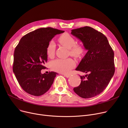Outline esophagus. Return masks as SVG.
Segmentation results:
<instances>
[{"mask_svg": "<svg viewBox=\"0 0 128 128\" xmlns=\"http://www.w3.org/2000/svg\"><path fill=\"white\" fill-rule=\"evenodd\" d=\"M62 75H63L66 78H68L70 76V75H69V74H62Z\"/></svg>", "mask_w": 128, "mask_h": 128, "instance_id": "obj_1", "label": "esophagus"}]
</instances>
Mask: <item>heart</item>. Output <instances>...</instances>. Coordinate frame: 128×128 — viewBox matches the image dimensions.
<instances>
[{
  "mask_svg": "<svg viewBox=\"0 0 128 128\" xmlns=\"http://www.w3.org/2000/svg\"><path fill=\"white\" fill-rule=\"evenodd\" d=\"M58 42L62 46L69 49L70 54L77 58L82 57L86 52L84 46L81 44H76V40L68 34H64L58 38ZM56 44L50 42L46 48V56L49 58L54 56ZM75 62L72 58L56 59L51 63V67L53 70L57 72L67 74L75 66Z\"/></svg>",
  "mask_w": 128,
  "mask_h": 128,
  "instance_id": "1",
  "label": "heart"
}]
</instances>
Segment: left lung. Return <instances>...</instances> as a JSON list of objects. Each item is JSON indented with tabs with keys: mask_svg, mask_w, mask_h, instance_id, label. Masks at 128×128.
<instances>
[{
	"mask_svg": "<svg viewBox=\"0 0 128 128\" xmlns=\"http://www.w3.org/2000/svg\"><path fill=\"white\" fill-rule=\"evenodd\" d=\"M71 34L88 50L76 68L87 74L80 76L81 83L73 90L84 98L96 96L105 90L115 73L113 50L103 34L91 27L72 30Z\"/></svg>",
	"mask_w": 128,
	"mask_h": 128,
	"instance_id": "1",
	"label": "left lung"
}]
</instances>
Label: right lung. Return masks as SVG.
<instances>
[{
  "label": "right lung",
  "mask_w": 128,
  "mask_h": 128,
  "mask_svg": "<svg viewBox=\"0 0 128 128\" xmlns=\"http://www.w3.org/2000/svg\"><path fill=\"white\" fill-rule=\"evenodd\" d=\"M64 31L52 28H41L27 34L20 40L14 52L13 72L26 92L40 96L48 91L58 74H42L47 62L46 48L55 35Z\"/></svg>",
  "instance_id": "right-lung-1"
}]
</instances>
